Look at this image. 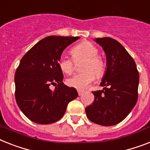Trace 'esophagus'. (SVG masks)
<instances>
[{
    "label": "esophagus",
    "instance_id": "34e87169",
    "mask_svg": "<svg viewBox=\"0 0 150 150\" xmlns=\"http://www.w3.org/2000/svg\"><path fill=\"white\" fill-rule=\"evenodd\" d=\"M84 92L83 90L81 89H78V93H79V96H81V95H82V93Z\"/></svg>",
    "mask_w": 150,
    "mask_h": 150
}]
</instances>
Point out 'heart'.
I'll list each match as a JSON object with an SVG mask.
<instances>
[{"label": "heart", "instance_id": "1", "mask_svg": "<svg viewBox=\"0 0 150 150\" xmlns=\"http://www.w3.org/2000/svg\"><path fill=\"white\" fill-rule=\"evenodd\" d=\"M71 54L75 62L83 61L81 65L82 72L75 74L66 80L70 87L82 89L89 86L97 77H102L105 72L106 64L103 58L98 56V49L89 41H83L71 49ZM59 69L63 73L70 75L74 69L72 59L62 55L58 61Z\"/></svg>", "mask_w": 150, "mask_h": 150}]
</instances>
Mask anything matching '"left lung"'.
Masks as SVG:
<instances>
[{
  "instance_id": "1",
  "label": "left lung",
  "mask_w": 150,
  "mask_h": 150,
  "mask_svg": "<svg viewBox=\"0 0 150 150\" xmlns=\"http://www.w3.org/2000/svg\"><path fill=\"white\" fill-rule=\"evenodd\" d=\"M106 55V69L100 86L92 92L95 100L86 109L87 117L94 123L114 126L127 116L138 98L139 75L133 58L125 47L111 38L94 40Z\"/></svg>"
}]
</instances>
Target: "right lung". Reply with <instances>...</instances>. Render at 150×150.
I'll list each match as a JSON object with an SVG mask.
<instances>
[{"label": "right lung", "mask_w": 150, "mask_h": 150, "mask_svg": "<svg viewBox=\"0 0 150 150\" xmlns=\"http://www.w3.org/2000/svg\"><path fill=\"white\" fill-rule=\"evenodd\" d=\"M79 38L48 36L21 58L14 76L15 98L31 121L41 125L58 121L68 104L79 96L75 88L63 83V73L58 64L63 51ZM50 84L57 86L52 90Z\"/></svg>", "instance_id": "right-lung-1"}]
</instances>
